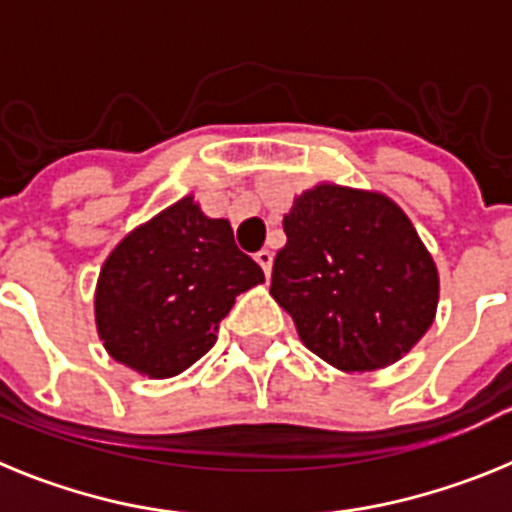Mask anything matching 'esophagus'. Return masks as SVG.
Returning a JSON list of instances; mask_svg holds the SVG:
<instances>
[{"mask_svg":"<svg viewBox=\"0 0 512 512\" xmlns=\"http://www.w3.org/2000/svg\"><path fill=\"white\" fill-rule=\"evenodd\" d=\"M256 261H259V266L264 269V274L269 277L271 274V264H274V253L266 251V248H261L259 253H256Z\"/></svg>","mask_w":512,"mask_h":512,"instance_id":"esophagus-1","label":"esophagus"}]
</instances>
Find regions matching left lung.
<instances>
[{
  "label": "left lung",
  "mask_w": 512,
  "mask_h": 512,
  "mask_svg": "<svg viewBox=\"0 0 512 512\" xmlns=\"http://www.w3.org/2000/svg\"><path fill=\"white\" fill-rule=\"evenodd\" d=\"M271 297L341 372L395 364L431 328L438 271L408 215L379 192L318 184L284 215Z\"/></svg>",
  "instance_id": "obj_1"
}]
</instances>
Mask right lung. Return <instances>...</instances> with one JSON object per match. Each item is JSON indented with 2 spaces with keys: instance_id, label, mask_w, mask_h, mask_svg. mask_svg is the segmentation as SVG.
<instances>
[{
  "instance_id": "1",
  "label": "right lung",
  "mask_w": 512,
  "mask_h": 512,
  "mask_svg": "<svg viewBox=\"0 0 512 512\" xmlns=\"http://www.w3.org/2000/svg\"><path fill=\"white\" fill-rule=\"evenodd\" d=\"M261 282L264 271L235 246L228 220L184 197L107 256L94 295L97 333L120 364L174 377L215 346L235 297Z\"/></svg>"
}]
</instances>
